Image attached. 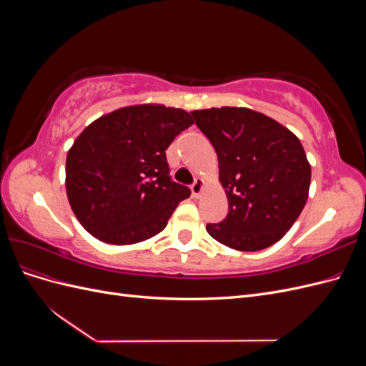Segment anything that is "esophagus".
Returning <instances> with one entry per match:
<instances>
[{
	"instance_id": "34e87169",
	"label": "esophagus",
	"mask_w": 366,
	"mask_h": 366,
	"mask_svg": "<svg viewBox=\"0 0 366 366\" xmlns=\"http://www.w3.org/2000/svg\"><path fill=\"white\" fill-rule=\"evenodd\" d=\"M191 189H192V195H194L195 198L200 197V194H202V191H203V180H202V179H195V182H194L192 186H191Z\"/></svg>"
}]
</instances>
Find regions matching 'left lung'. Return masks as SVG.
Here are the masks:
<instances>
[{
    "mask_svg": "<svg viewBox=\"0 0 366 366\" xmlns=\"http://www.w3.org/2000/svg\"><path fill=\"white\" fill-rule=\"evenodd\" d=\"M191 114L215 148L229 200L227 217L207 224V234L235 250L270 247L307 203L312 168L301 142L276 120L249 108H209Z\"/></svg>",
    "mask_w": 366,
    "mask_h": 366,
    "instance_id": "obj_1",
    "label": "left lung"
}]
</instances>
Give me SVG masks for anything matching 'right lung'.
Returning <instances> with one entry per match:
<instances>
[{
  "instance_id": "right-lung-1",
  "label": "right lung",
  "mask_w": 366,
  "mask_h": 366,
  "mask_svg": "<svg viewBox=\"0 0 366 366\" xmlns=\"http://www.w3.org/2000/svg\"><path fill=\"white\" fill-rule=\"evenodd\" d=\"M194 124L189 113L136 105L99 117L67 154L65 187L76 218L108 244H134L162 232L191 195L172 182L166 149Z\"/></svg>"
}]
</instances>
